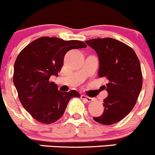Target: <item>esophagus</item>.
<instances>
[{
  "label": "esophagus",
  "instance_id": "1",
  "mask_svg": "<svg viewBox=\"0 0 155 155\" xmlns=\"http://www.w3.org/2000/svg\"><path fill=\"white\" fill-rule=\"evenodd\" d=\"M81 98H82V100H83L84 101H85V102H93L94 101V98H91V97H89L87 96H85V95L82 94L81 95Z\"/></svg>",
  "mask_w": 155,
  "mask_h": 155
}]
</instances>
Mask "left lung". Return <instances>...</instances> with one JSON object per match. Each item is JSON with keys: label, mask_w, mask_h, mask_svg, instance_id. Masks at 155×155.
I'll list each match as a JSON object with an SVG mask.
<instances>
[{"label": "left lung", "mask_w": 155, "mask_h": 155, "mask_svg": "<svg viewBox=\"0 0 155 155\" xmlns=\"http://www.w3.org/2000/svg\"><path fill=\"white\" fill-rule=\"evenodd\" d=\"M85 43L99 58V76L109 81L104 86L109 95L104 100V112L93 118L111 125L125 118L137 103L143 86L140 60L132 48L115 39H92Z\"/></svg>", "instance_id": "obj_1"}]
</instances>
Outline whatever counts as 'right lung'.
I'll use <instances>...</instances> for the list:
<instances>
[{
    "instance_id": "add662e5",
    "label": "right lung",
    "mask_w": 155,
    "mask_h": 155,
    "mask_svg": "<svg viewBox=\"0 0 155 155\" xmlns=\"http://www.w3.org/2000/svg\"><path fill=\"white\" fill-rule=\"evenodd\" d=\"M86 47L80 40L42 37L20 51L14 64L13 83L21 105L37 121L55 122L64 115L70 98L80 97L75 90L58 91L49 78L58 76L68 51Z\"/></svg>"
}]
</instances>
